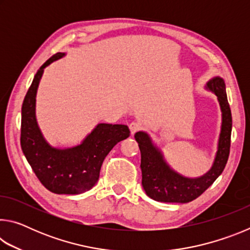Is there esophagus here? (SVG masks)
Wrapping results in <instances>:
<instances>
[{"mask_svg": "<svg viewBox=\"0 0 250 250\" xmlns=\"http://www.w3.org/2000/svg\"><path fill=\"white\" fill-rule=\"evenodd\" d=\"M140 128H141V125L138 124V122H131L130 124V125H129V129H130V132H131V134H134L135 132H138L139 130H140Z\"/></svg>", "mask_w": 250, "mask_h": 250, "instance_id": "34e87169", "label": "esophagus"}]
</instances>
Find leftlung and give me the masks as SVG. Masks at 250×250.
I'll return each instance as SVG.
<instances>
[{
  "label": "left lung",
  "mask_w": 250,
  "mask_h": 250,
  "mask_svg": "<svg viewBox=\"0 0 250 250\" xmlns=\"http://www.w3.org/2000/svg\"><path fill=\"white\" fill-rule=\"evenodd\" d=\"M205 89L216 95L222 111V125L217 151L211 167L198 177H188L170 167L162 151L149 134L139 131L134 134L141 152L142 186L150 198L163 203H188L204 193L222 174L229 155L231 112L228 104L225 82L222 77L209 79Z\"/></svg>",
  "instance_id": "left-lung-1"
}]
</instances>
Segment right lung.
Masks as SVG:
<instances>
[{"label": "right lung", "instance_id": "add662e5", "mask_svg": "<svg viewBox=\"0 0 250 250\" xmlns=\"http://www.w3.org/2000/svg\"><path fill=\"white\" fill-rule=\"evenodd\" d=\"M65 55L55 54L34 76L22 105L21 146L34 173L48 191L75 195L94 188L104 158L118 142L129 137L130 130L125 125L98 124L77 146L49 145L36 119L37 88L46 67Z\"/></svg>", "mask_w": 250, "mask_h": 250}]
</instances>
